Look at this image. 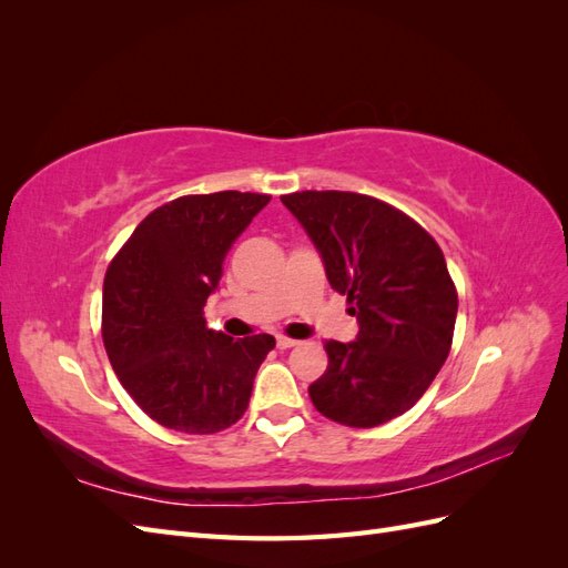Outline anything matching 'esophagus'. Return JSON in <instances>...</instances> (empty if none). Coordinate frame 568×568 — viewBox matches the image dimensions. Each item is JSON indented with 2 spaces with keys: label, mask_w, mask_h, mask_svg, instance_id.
<instances>
[{
  "label": "esophagus",
  "mask_w": 568,
  "mask_h": 568,
  "mask_svg": "<svg viewBox=\"0 0 568 568\" xmlns=\"http://www.w3.org/2000/svg\"><path fill=\"white\" fill-rule=\"evenodd\" d=\"M294 346H298V341L286 338V336H277V348L280 351H288V348H294Z\"/></svg>",
  "instance_id": "1"
}]
</instances>
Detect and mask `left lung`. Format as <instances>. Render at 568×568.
Instances as JSON below:
<instances>
[{
  "label": "left lung",
  "instance_id": "obj_1",
  "mask_svg": "<svg viewBox=\"0 0 568 568\" xmlns=\"http://www.w3.org/2000/svg\"><path fill=\"white\" fill-rule=\"evenodd\" d=\"M282 203L359 326L351 343H324L329 367L307 388L313 405L355 428L400 417L453 346L457 291L443 251L415 220L365 194L296 192Z\"/></svg>",
  "mask_w": 568,
  "mask_h": 568
}]
</instances>
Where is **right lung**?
Instances as JSON below:
<instances>
[{
    "instance_id": "obj_1",
    "label": "right lung",
    "mask_w": 568,
    "mask_h": 568,
    "mask_svg": "<svg viewBox=\"0 0 568 568\" xmlns=\"http://www.w3.org/2000/svg\"><path fill=\"white\" fill-rule=\"evenodd\" d=\"M267 194L182 196L146 215L109 265L104 346L120 384L151 419L215 434L242 419L270 334L232 338L205 326L230 248Z\"/></svg>"
}]
</instances>
